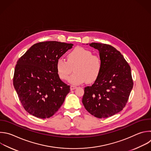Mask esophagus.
<instances>
[{"label": "esophagus", "mask_w": 151, "mask_h": 151, "mask_svg": "<svg viewBox=\"0 0 151 151\" xmlns=\"http://www.w3.org/2000/svg\"><path fill=\"white\" fill-rule=\"evenodd\" d=\"M76 88V86H73V85H71L70 86V90H74Z\"/></svg>", "instance_id": "34e87169"}]
</instances>
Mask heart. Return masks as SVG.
Instances as JSON below:
<instances>
[{
    "label": "heart",
    "instance_id": "1",
    "mask_svg": "<svg viewBox=\"0 0 151 151\" xmlns=\"http://www.w3.org/2000/svg\"><path fill=\"white\" fill-rule=\"evenodd\" d=\"M67 58L68 60L62 58L58 59L56 69L59 77L67 80L74 68L75 72L69 78V82L73 85H79L85 81L92 83L101 72V59L84 48H75L69 53Z\"/></svg>",
    "mask_w": 151,
    "mask_h": 151
}]
</instances>
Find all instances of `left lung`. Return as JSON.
Masks as SVG:
<instances>
[{
	"instance_id": "obj_1",
	"label": "left lung",
	"mask_w": 151,
	"mask_h": 151,
	"mask_svg": "<svg viewBox=\"0 0 151 151\" xmlns=\"http://www.w3.org/2000/svg\"><path fill=\"white\" fill-rule=\"evenodd\" d=\"M89 44L98 50L102 70L94 83L85 88L82 103L95 117L107 118L121 111L127 102L133 85L131 69L113 46L97 42Z\"/></svg>"
}]
</instances>
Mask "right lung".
<instances>
[{"label": "right lung", "mask_w": 151, "mask_h": 151, "mask_svg": "<svg viewBox=\"0 0 151 151\" xmlns=\"http://www.w3.org/2000/svg\"><path fill=\"white\" fill-rule=\"evenodd\" d=\"M73 45L56 41L36 43L17 61L14 86L23 107L30 114L49 118L63 104L70 86L60 79L56 62Z\"/></svg>", "instance_id": "obj_1"}]
</instances>
